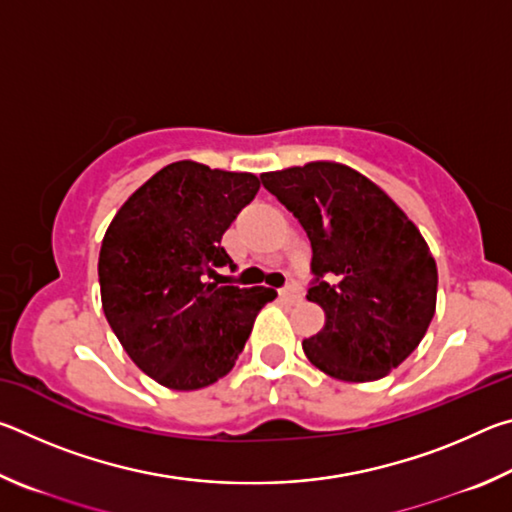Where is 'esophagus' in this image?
Segmentation results:
<instances>
[{"instance_id":"esophagus-1","label":"esophagus","mask_w":512,"mask_h":512,"mask_svg":"<svg viewBox=\"0 0 512 512\" xmlns=\"http://www.w3.org/2000/svg\"><path fill=\"white\" fill-rule=\"evenodd\" d=\"M280 298L287 300V302H298L302 298V291L296 287V284H289V287H284L280 291Z\"/></svg>"}]
</instances>
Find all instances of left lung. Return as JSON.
I'll return each instance as SVG.
<instances>
[{
    "label": "left lung",
    "instance_id": "left-lung-1",
    "mask_svg": "<svg viewBox=\"0 0 512 512\" xmlns=\"http://www.w3.org/2000/svg\"><path fill=\"white\" fill-rule=\"evenodd\" d=\"M311 241L307 300L325 327L302 341L329 377L375 381L418 348L436 311L438 268L427 241L400 207L345 164L262 173Z\"/></svg>",
    "mask_w": 512,
    "mask_h": 512
}]
</instances>
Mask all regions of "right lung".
<instances>
[{
	"instance_id": "add662e5",
	"label": "right lung",
	"mask_w": 512,
	"mask_h": 512,
	"mask_svg": "<svg viewBox=\"0 0 512 512\" xmlns=\"http://www.w3.org/2000/svg\"><path fill=\"white\" fill-rule=\"evenodd\" d=\"M257 189L253 173L173 162L121 205L103 237V314L137 368L173 391L228 375L259 309L277 296L214 277L235 266L221 237Z\"/></svg>"
}]
</instances>
